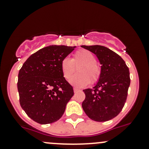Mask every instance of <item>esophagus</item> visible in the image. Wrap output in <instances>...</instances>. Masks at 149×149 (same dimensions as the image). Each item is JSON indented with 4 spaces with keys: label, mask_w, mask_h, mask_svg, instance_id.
<instances>
[{
    "label": "esophagus",
    "mask_w": 149,
    "mask_h": 149,
    "mask_svg": "<svg viewBox=\"0 0 149 149\" xmlns=\"http://www.w3.org/2000/svg\"><path fill=\"white\" fill-rule=\"evenodd\" d=\"M73 91H74V93H77V92H79V91H81L80 90L77 89V88H74V89H73Z\"/></svg>",
    "instance_id": "obj_1"
}]
</instances>
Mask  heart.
<instances>
[{
  "instance_id": "heart-1",
  "label": "heart",
  "mask_w": 149,
  "mask_h": 149,
  "mask_svg": "<svg viewBox=\"0 0 149 149\" xmlns=\"http://www.w3.org/2000/svg\"><path fill=\"white\" fill-rule=\"evenodd\" d=\"M78 67V73L72 76L69 83L78 88H81L89 84H94L99 80L101 75V67L97 63L95 55L88 49H82L76 51L72 59L63 58L61 62V69L63 76L68 79Z\"/></svg>"
}]
</instances>
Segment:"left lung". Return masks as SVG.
<instances>
[{
  "label": "left lung",
  "mask_w": 149,
  "mask_h": 149,
  "mask_svg": "<svg viewBox=\"0 0 149 149\" xmlns=\"http://www.w3.org/2000/svg\"><path fill=\"white\" fill-rule=\"evenodd\" d=\"M81 47L95 54L102 65L97 84L92 88L84 90V111L94 121L113 119L119 115L127 100L130 84L128 67L119 55L106 47Z\"/></svg>",
  "instance_id": "8db88e82"
}]
</instances>
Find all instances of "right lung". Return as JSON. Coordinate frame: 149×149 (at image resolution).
<instances>
[{
    "mask_svg": "<svg viewBox=\"0 0 149 149\" xmlns=\"http://www.w3.org/2000/svg\"><path fill=\"white\" fill-rule=\"evenodd\" d=\"M76 47L52 45L32 54L19 70V102L26 115L40 124L58 121L74 92L63 76L61 62Z\"/></svg>",
    "mask_w": 149,
    "mask_h": 149,
    "instance_id": "right-lung-1",
    "label": "right lung"
}]
</instances>
